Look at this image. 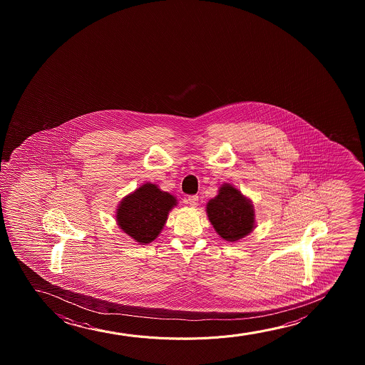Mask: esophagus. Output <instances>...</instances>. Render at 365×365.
<instances>
[{"label":"esophagus","mask_w":365,"mask_h":365,"mask_svg":"<svg viewBox=\"0 0 365 365\" xmlns=\"http://www.w3.org/2000/svg\"><path fill=\"white\" fill-rule=\"evenodd\" d=\"M198 195H190L188 198H187V202H188V205H192V207H197L198 205Z\"/></svg>","instance_id":"esophagus-1"}]
</instances>
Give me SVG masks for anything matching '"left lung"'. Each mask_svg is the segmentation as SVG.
<instances>
[{
    "instance_id": "obj_1",
    "label": "left lung",
    "mask_w": 365,
    "mask_h": 365,
    "mask_svg": "<svg viewBox=\"0 0 365 365\" xmlns=\"http://www.w3.org/2000/svg\"><path fill=\"white\" fill-rule=\"evenodd\" d=\"M207 215L215 232L228 242H237L255 228V208L233 185L225 183L207 205Z\"/></svg>"
}]
</instances>
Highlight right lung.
Listing matches in <instances>:
<instances>
[{"label": "right lung", "instance_id": "1", "mask_svg": "<svg viewBox=\"0 0 365 365\" xmlns=\"http://www.w3.org/2000/svg\"><path fill=\"white\" fill-rule=\"evenodd\" d=\"M175 205L173 195L155 185L145 183L122 200L115 220L125 235L140 245H148L163 230L168 213Z\"/></svg>", "mask_w": 365, "mask_h": 365}]
</instances>
